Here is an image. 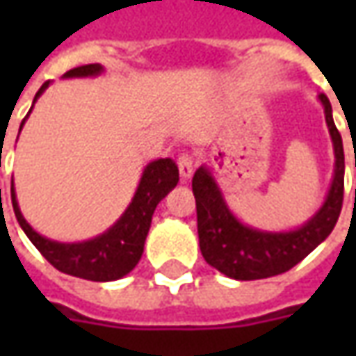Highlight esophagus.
<instances>
[{"label":"esophagus","mask_w":356,"mask_h":356,"mask_svg":"<svg viewBox=\"0 0 356 356\" xmlns=\"http://www.w3.org/2000/svg\"><path fill=\"white\" fill-rule=\"evenodd\" d=\"M194 168H196L194 158L190 156V154H180V158H178V170H180V178H182L184 182L188 178H192Z\"/></svg>","instance_id":"34e87169"}]
</instances>
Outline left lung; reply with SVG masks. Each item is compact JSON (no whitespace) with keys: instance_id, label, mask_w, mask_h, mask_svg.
<instances>
[{"instance_id":"left-lung-1","label":"left lung","mask_w":356,"mask_h":356,"mask_svg":"<svg viewBox=\"0 0 356 356\" xmlns=\"http://www.w3.org/2000/svg\"><path fill=\"white\" fill-rule=\"evenodd\" d=\"M317 99L323 104L325 122L331 134L335 166L329 192L319 210L301 226L280 232L248 226L229 210L226 196L208 164H202L192 178L198 213L200 252L210 266L232 280H266L289 271L329 238L335 227L343 206L345 152L329 99L325 95H319Z\"/></svg>"}]
</instances>
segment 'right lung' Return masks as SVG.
I'll return each instance as SVG.
<instances>
[{"label":"right lung","instance_id":"right-lung-1","mask_svg":"<svg viewBox=\"0 0 356 356\" xmlns=\"http://www.w3.org/2000/svg\"><path fill=\"white\" fill-rule=\"evenodd\" d=\"M101 73H104L103 65L92 63V65H83V67L67 71L63 79H87V76H99ZM49 85L51 83L47 81L37 90L33 104L45 92ZM27 117L23 118L19 132ZM176 184H178V166L170 158H158V160L148 162L144 166L134 196L117 222L95 238L71 241V243L45 238L29 226V222L23 218L19 210L13 180H11V202H13V212L21 229L51 266L57 267L67 275L81 277V280L115 281L129 275L140 261L144 241H146L150 222H152V213L160 204V200L166 198L168 192L176 188Z\"/></svg>","mask_w":356,"mask_h":356}]
</instances>
